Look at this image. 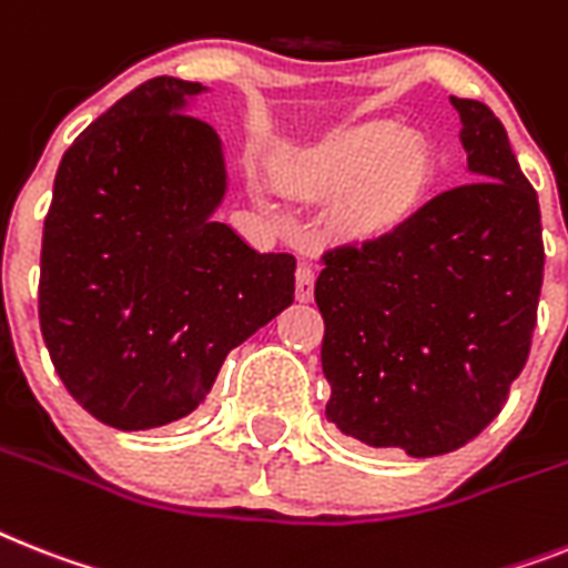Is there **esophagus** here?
<instances>
[{
    "label": "esophagus",
    "instance_id": "esophagus-1",
    "mask_svg": "<svg viewBox=\"0 0 568 568\" xmlns=\"http://www.w3.org/2000/svg\"><path fill=\"white\" fill-rule=\"evenodd\" d=\"M313 284H316V270H313V264L302 261L298 270H295V298H298V302H311Z\"/></svg>",
    "mask_w": 568,
    "mask_h": 568
}]
</instances>
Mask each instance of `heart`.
<instances>
[{
	"mask_svg": "<svg viewBox=\"0 0 568 568\" xmlns=\"http://www.w3.org/2000/svg\"><path fill=\"white\" fill-rule=\"evenodd\" d=\"M429 176V153L388 124L336 135L304 165V180L313 189L327 194L351 189L336 211V226L354 237L400 226L424 200Z\"/></svg>",
	"mask_w": 568,
	"mask_h": 568,
	"instance_id": "heart-1",
	"label": "heart"
}]
</instances>
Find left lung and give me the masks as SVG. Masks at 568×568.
<instances>
[{
  "label": "left lung",
  "mask_w": 568,
  "mask_h": 568,
  "mask_svg": "<svg viewBox=\"0 0 568 568\" xmlns=\"http://www.w3.org/2000/svg\"><path fill=\"white\" fill-rule=\"evenodd\" d=\"M462 148L476 180L400 226L322 255L327 420L412 458L464 447L503 412L526 368L542 287L540 203L503 121L470 98Z\"/></svg>",
  "instance_id": "8db88e82"
}]
</instances>
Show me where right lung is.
Masks as SVG:
<instances>
[{
  "mask_svg": "<svg viewBox=\"0 0 568 568\" xmlns=\"http://www.w3.org/2000/svg\"><path fill=\"white\" fill-rule=\"evenodd\" d=\"M200 83L153 78L63 153L40 252V331L65 392L124 433L200 406L232 348L295 295V257L211 217L217 133L180 112Z\"/></svg>",
  "mask_w": 568,
  "mask_h": 568,
  "instance_id": "1",
  "label": "right lung"
}]
</instances>
